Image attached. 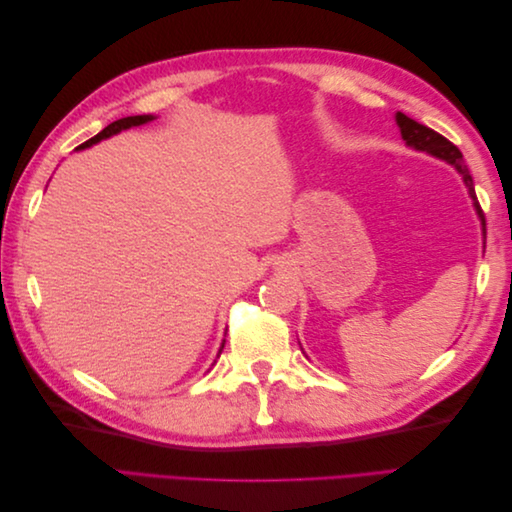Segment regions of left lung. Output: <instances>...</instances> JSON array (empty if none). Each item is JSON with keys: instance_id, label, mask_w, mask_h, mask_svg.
<instances>
[{"instance_id": "left-lung-1", "label": "left lung", "mask_w": 512, "mask_h": 512, "mask_svg": "<svg viewBox=\"0 0 512 512\" xmlns=\"http://www.w3.org/2000/svg\"><path fill=\"white\" fill-rule=\"evenodd\" d=\"M395 121H397V126L401 130V138H404L406 145H410L418 151H427V153H431V156H436V158H440L448 164H453L459 170V175L463 177V183H466V188H468V192L474 200V209L478 213L480 222H483V232H485V213L478 205V198H476V192H474V181H472V175H470L466 162H463L461 151L451 141H448V138H444L436 130L423 126V123L410 119L404 113H397Z\"/></svg>"}]
</instances>
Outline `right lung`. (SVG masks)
Wrapping results in <instances>:
<instances>
[{"mask_svg": "<svg viewBox=\"0 0 512 512\" xmlns=\"http://www.w3.org/2000/svg\"><path fill=\"white\" fill-rule=\"evenodd\" d=\"M151 119H153L151 115H134V117L117 119V121H113V123H108V126H106L102 132H98L94 138H89V141H85L79 149L96 145V143L102 141V138L113 136V134H117V132H121V130H128V128H134V126H143V123H147V121H151ZM222 348H224V344H222ZM222 348H220V352H222ZM218 356H220V354H218Z\"/></svg>", "mask_w": 512, "mask_h": 512, "instance_id": "obj_1", "label": "right lung"}]
</instances>
